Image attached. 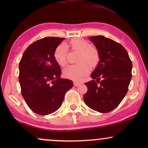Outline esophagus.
<instances>
[{
	"mask_svg": "<svg viewBox=\"0 0 148 148\" xmlns=\"http://www.w3.org/2000/svg\"><path fill=\"white\" fill-rule=\"evenodd\" d=\"M80 84H81V81H74V86H79Z\"/></svg>",
	"mask_w": 148,
	"mask_h": 148,
	"instance_id": "esophagus-1",
	"label": "esophagus"
}]
</instances>
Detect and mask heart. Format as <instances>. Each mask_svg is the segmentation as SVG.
I'll use <instances>...</instances> for the list:
<instances>
[{
    "label": "heart",
    "mask_w": 148,
    "mask_h": 148,
    "mask_svg": "<svg viewBox=\"0 0 148 148\" xmlns=\"http://www.w3.org/2000/svg\"><path fill=\"white\" fill-rule=\"evenodd\" d=\"M68 47L72 51H79L76 61L79 63L67 66L63 70L64 76L72 80H79L90 72V67L94 68L100 60L98 49L91 47L90 44L82 38L75 37L70 40ZM53 58L60 66L65 65L67 62L68 50L64 43H60L56 47L53 51Z\"/></svg>",
    "instance_id": "obj_1"
}]
</instances>
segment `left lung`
Listing matches in <instances>:
<instances>
[{
  "instance_id": "left-lung-1",
  "label": "left lung",
  "mask_w": 148,
  "mask_h": 148,
  "mask_svg": "<svg viewBox=\"0 0 148 148\" xmlns=\"http://www.w3.org/2000/svg\"><path fill=\"white\" fill-rule=\"evenodd\" d=\"M100 54V60L91 78L86 83L84 96L91 109L108 113L120 104L128 91L132 79V62L123 45L101 35L89 37Z\"/></svg>"
}]
</instances>
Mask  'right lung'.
<instances>
[{"instance_id": "1", "label": "right lung", "mask_w": 148, "mask_h": 148, "mask_svg": "<svg viewBox=\"0 0 148 148\" xmlns=\"http://www.w3.org/2000/svg\"><path fill=\"white\" fill-rule=\"evenodd\" d=\"M64 40L47 37L34 42L19 62L21 95L28 107L39 115H49L61 106L72 81L60 78L61 69L53 58L54 49Z\"/></svg>"}]
</instances>
